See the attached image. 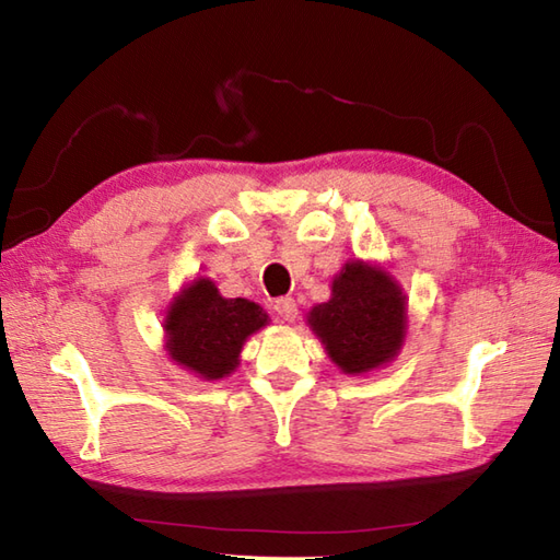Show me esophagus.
<instances>
[{
	"mask_svg": "<svg viewBox=\"0 0 560 560\" xmlns=\"http://www.w3.org/2000/svg\"><path fill=\"white\" fill-rule=\"evenodd\" d=\"M273 311H277L281 323H293L295 315H299V305H295L293 299H279L273 303Z\"/></svg>",
	"mask_w": 560,
	"mask_h": 560,
	"instance_id": "1",
	"label": "esophagus"
}]
</instances>
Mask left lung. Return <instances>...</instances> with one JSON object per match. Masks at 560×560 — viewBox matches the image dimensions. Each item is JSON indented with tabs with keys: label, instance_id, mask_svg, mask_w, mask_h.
<instances>
[{
	"label": "left lung",
	"instance_id": "8db88e82",
	"mask_svg": "<svg viewBox=\"0 0 560 560\" xmlns=\"http://www.w3.org/2000/svg\"><path fill=\"white\" fill-rule=\"evenodd\" d=\"M407 311V293L383 265L349 259L331 279L329 301L311 307L307 327L341 373L365 375L399 355Z\"/></svg>",
	"mask_w": 560,
	"mask_h": 560
}]
</instances>
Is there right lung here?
I'll return each instance as SVG.
<instances>
[{"label":"right lung","instance_id":"right-lung-1","mask_svg":"<svg viewBox=\"0 0 560 560\" xmlns=\"http://www.w3.org/2000/svg\"><path fill=\"white\" fill-rule=\"evenodd\" d=\"M267 325L265 307L247 299H223L217 283L197 277L165 311L163 349L175 365L211 383L235 371L245 341Z\"/></svg>","mask_w":560,"mask_h":560}]
</instances>
